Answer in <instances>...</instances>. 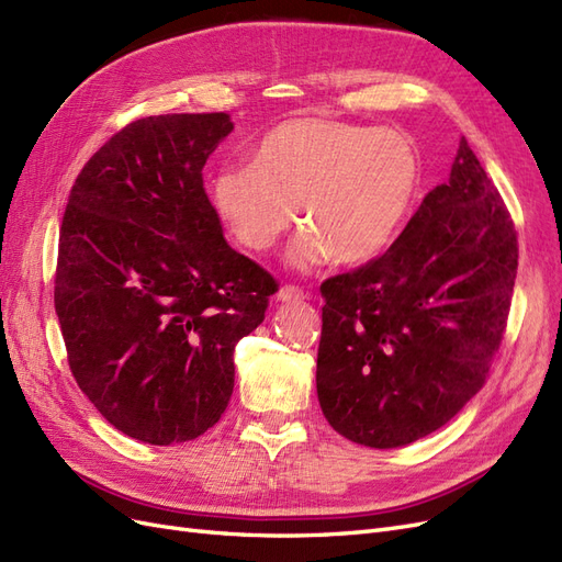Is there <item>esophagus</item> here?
<instances>
[{"label":"esophagus","instance_id":"esophagus-1","mask_svg":"<svg viewBox=\"0 0 562 562\" xmlns=\"http://www.w3.org/2000/svg\"><path fill=\"white\" fill-rule=\"evenodd\" d=\"M312 297V293H307V291H302V288H297V285H291V283H285L281 291L277 293V300L279 302H302V300H310Z\"/></svg>","mask_w":562,"mask_h":562}]
</instances>
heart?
I'll return each instance as SVG.
<instances>
[{
    "mask_svg": "<svg viewBox=\"0 0 562 562\" xmlns=\"http://www.w3.org/2000/svg\"><path fill=\"white\" fill-rule=\"evenodd\" d=\"M419 180L413 143L394 128L297 116L267 131L250 164L217 168L213 209L232 239L262 252L295 223L291 260L314 269L335 258H378L411 209Z\"/></svg>",
    "mask_w": 562,
    "mask_h": 562,
    "instance_id": "b5f03b06",
    "label": "heart"
}]
</instances>
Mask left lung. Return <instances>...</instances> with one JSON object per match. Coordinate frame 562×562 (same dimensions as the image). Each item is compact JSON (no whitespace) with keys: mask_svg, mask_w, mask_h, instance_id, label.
Segmentation results:
<instances>
[{"mask_svg":"<svg viewBox=\"0 0 562 562\" xmlns=\"http://www.w3.org/2000/svg\"><path fill=\"white\" fill-rule=\"evenodd\" d=\"M516 269L512 213L462 138L450 180L391 248L321 283L316 391L330 427L389 450L450 422L490 375Z\"/></svg>","mask_w":562,"mask_h":562,"instance_id":"left-lung-1","label":"left lung"}]
</instances>
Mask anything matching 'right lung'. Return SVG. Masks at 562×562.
Masks as SVG:
<instances>
[{"mask_svg": "<svg viewBox=\"0 0 562 562\" xmlns=\"http://www.w3.org/2000/svg\"><path fill=\"white\" fill-rule=\"evenodd\" d=\"M225 112L124 126L83 164L60 225L54 302L72 378L149 446L206 434L234 389V347L277 279L227 246L203 164Z\"/></svg>", "mask_w": 562, "mask_h": 562, "instance_id": "obj_1", "label": "right lung"}]
</instances>
